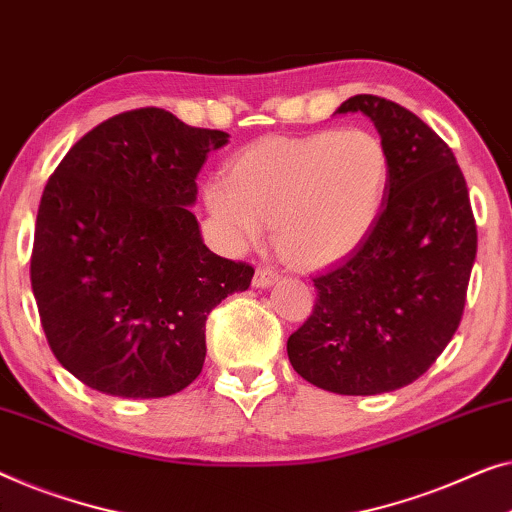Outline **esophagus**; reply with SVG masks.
<instances>
[{
  "label": "esophagus",
  "mask_w": 512,
  "mask_h": 512,
  "mask_svg": "<svg viewBox=\"0 0 512 512\" xmlns=\"http://www.w3.org/2000/svg\"><path fill=\"white\" fill-rule=\"evenodd\" d=\"M279 279V272L272 270V268H258L254 274V286L256 288H268L272 286L274 281Z\"/></svg>",
  "instance_id": "34e87169"
}]
</instances>
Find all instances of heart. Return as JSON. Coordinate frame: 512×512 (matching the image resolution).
Segmentation results:
<instances>
[{"label": "heart", "mask_w": 512, "mask_h": 512, "mask_svg": "<svg viewBox=\"0 0 512 512\" xmlns=\"http://www.w3.org/2000/svg\"><path fill=\"white\" fill-rule=\"evenodd\" d=\"M388 182V150L376 133L328 129L247 147L231 161L226 180L205 184L203 198L235 247L256 244L263 224H272L281 254L293 263L323 265L367 238Z\"/></svg>", "instance_id": "1"}]
</instances>
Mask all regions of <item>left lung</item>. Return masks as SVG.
<instances>
[{"instance_id": "left-lung-1", "label": "left lung", "mask_w": 512, "mask_h": 512, "mask_svg": "<svg viewBox=\"0 0 512 512\" xmlns=\"http://www.w3.org/2000/svg\"><path fill=\"white\" fill-rule=\"evenodd\" d=\"M337 113L374 122L390 182L367 238L314 277V311L286 351L316 388L381 395L416 381L453 339L476 261V219L453 150L418 115L372 94L351 96Z\"/></svg>"}]
</instances>
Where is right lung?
Masks as SVG:
<instances>
[{"label":"right lung","instance_id":"obj_1","mask_svg":"<svg viewBox=\"0 0 512 512\" xmlns=\"http://www.w3.org/2000/svg\"><path fill=\"white\" fill-rule=\"evenodd\" d=\"M228 133L164 108L85 133L43 189L32 291L59 365L113 397H168L205 362L207 314L247 291L254 268L212 254L196 177Z\"/></svg>","mask_w":512,"mask_h":512}]
</instances>
